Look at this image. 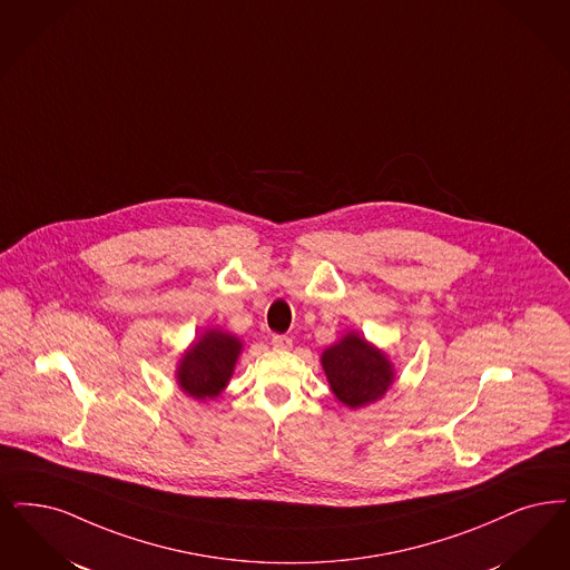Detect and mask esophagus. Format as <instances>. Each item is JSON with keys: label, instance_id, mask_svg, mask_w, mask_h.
Instances as JSON below:
<instances>
[{"label": "esophagus", "instance_id": "34e87169", "mask_svg": "<svg viewBox=\"0 0 570 570\" xmlns=\"http://www.w3.org/2000/svg\"><path fill=\"white\" fill-rule=\"evenodd\" d=\"M272 345L275 350H291L293 347V340L286 337V335H274L272 337Z\"/></svg>", "mask_w": 570, "mask_h": 570}]
</instances>
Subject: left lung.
Masks as SVG:
<instances>
[{"label": "left lung", "mask_w": 570, "mask_h": 570, "mask_svg": "<svg viewBox=\"0 0 570 570\" xmlns=\"http://www.w3.org/2000/svg\"><path fill=\"white\" fill-rule=\"evenodd\" d=\"M320 363L333 394L350 410H361L380 401L396 380L386 352L356 331L345 333L340 342L328 345Z\"/></svg>", "instance_id": "obj_1"}]
</instances>
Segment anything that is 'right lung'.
Segmentation results:
<instances>
[{
  "label": "right lung",
  "mask_w": 570,
  "mask_h": 570,
  "mask_svg": "<svg viewBox=\"0 0 570 570\" xmlns=\"http://www.w3.org/2000/svg\"><path fill=\"white\" fill-rule=\"evenodd\" d=\"M244 343L223 328H207L184 350L176 382L195 401L216 399L228 386Z\"/></svg>",
  "instance_id": "add662e5"
}]
</instances>
